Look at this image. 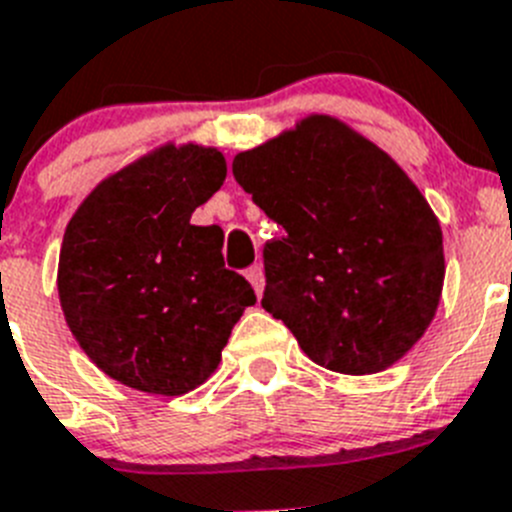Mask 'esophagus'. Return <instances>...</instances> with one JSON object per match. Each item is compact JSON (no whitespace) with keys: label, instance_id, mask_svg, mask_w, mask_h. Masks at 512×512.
<instances>
[{"label":"esophagus","instance_id":"esophagus-1","mask_svg":"<svg viewBox=\"0 0 512 512\" xmlns=\"http://www.w3.org/2000/svg\"><path fill=\"white\" fill-rule=\"evenodd\" d=\"M246 277L248 282L253 284V289H256V295H261V292H264V269H261L259 264L251 266V269L246 271Z\"/></svg>","mask_w":512,"mask_h":512}]
</instances>
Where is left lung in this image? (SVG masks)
Here are the masks:
<instances>
[{
    "label": "left lung",
    "mask_w": 512,
    "mask_h": 512,
    "mask_svg": "<svg viewBox=\"0 0 512 512\" xmlns=\"http://www.w3.org/2000/svg\"><path fill=\"white\" fill-rule=\"evenodd\" d=\"M284 238L266 243L261 307L315 364L377 374L423 338L441 302L443 233L410 176L330 115L233 158Z\"/></svg>",
    "instance_id": "1"
}]
</instances>
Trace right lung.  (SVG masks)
I'll use <instances>...</instances> for the list:
<instances>
[{
  "label": "right lung",
  "mask_w": 512,
  "mask_h": 512,
  "mask_svg": "<svg viewBox=\"0 0 512 512\" xmlns=\"http://www.w3.org/2000/svg\"><path fill=\"white\" fill-rule=\"evenodd\" d=\"M212 146H166L89 192L66 225L58 300L81 351L107 377L176 397L210 379L233 325L256 302L225 269L223 230L192 212L223 187Z\"/></svg>",
  "instance_id": "1"
}]
</instances>
